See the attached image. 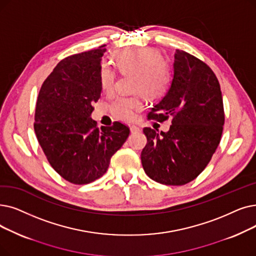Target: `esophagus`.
Wrapping results in <instances>:
<instances>
[{"instance_id": "34e87169", "label": "esophagus", "mask_w": 256, "mask_h": 256, "mask_svg": "<svg viewBox=\"0 0 256 256\" xmlns=\"http://www.w3.org/2000/svg\"><path fill=\"white\" fill-rule=\"evenodd\" d=\"M130 132H140V128L136 126H130Z\"/></svg>"}]
</instances>
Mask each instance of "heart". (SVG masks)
I'll return each mask as SVG.
<instances>
[{"label": "heart", "instance_id": "b5f03b06", "mask_svg": "<svg viewBox=\"0 0 256 256\" xmlns=\"http://www.w3.org/2000/svg\"><path fill=\"white\" fill-rule=\"evenodd\" d=\"M117 69L122 74L132 75V90L148 99H156L168 90L172 80L170 64L162 60L159 51L150 48H135L118 51L114 55ZM115 71L108 64L100 66V84L110 92L114 86ZM142 108V102L136 96L119 97L110 106L113 115L121 120H130L136 110Z\"/></svg>", "mask_w": 256, "mask_h": 256}]
</instances>
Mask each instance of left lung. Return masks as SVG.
<instances>
[{"mask_svg": "<svg viewBox=\"0 0 256 256\" xmlns=\"http://www.w3.org/2000/svg\"><path fill=\"white\" fill-rule=\"evenodd\" d=\"M172 117L168 132L143 130L148 144L141 152L146 174L165 185L194 180L211 160L223 132L224 106L216 76L209 66L176 50L172 80L150 119Z\"/></svg>", "mask_w": 256, "mask_h": 256, "instance_id": "obj_1", "label": "left lung"}]
</instances>
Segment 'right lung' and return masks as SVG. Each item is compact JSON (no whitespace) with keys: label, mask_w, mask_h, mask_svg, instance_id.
Listing matches in <instances>:
<instances>
[{"label":"right lung","mask_w":256,"mask_h":256,"mask_svg":"<svg viewBox=\"0 0 256 256\" xmlns=\"http://www.w3.org/2000/svg\"><path fill=\"white\" fill-rule=\"evenodd\" d=\"M104 47L60 62L38 98L34 130L40 146L55 172L73 184H88L102 176L130 135V128L120 122L99 128L91 118L92 104L102 91Z\"/></svg>","instance_id":"1"}]
</instances>
